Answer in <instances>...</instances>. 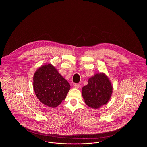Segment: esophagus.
Wrapping results in <instances>:
<instances>
[{
	"instance_id": "obj_1",
	"label": "esophagus",
	"mask_w": 147,
	"mask_h": 147,
	"mask_svg": "<svg viewBox=\"0 0 147 147\" xmlns=\"http://www.w3.org/2000/svg\"><path fill=\"white\" fill-rule=\"evenodd\" d=\"M74 87L75 88H76V89H78V88H79V87H80V85L78 84H75L74 85Z\"/></svg>"
}]
</instances>
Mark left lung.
I'll list each match as a JSON object with an SVG mask.
<instances>
[{
	"label": "left lung",
	"mask_w": 147,
	"mask_h": 147,
	"mask_svg": "<svg viewBox=\"0 0 147 147\" xmlns=\"http://www.w3.org/2000/svg\"><path fill=\"white\" fill-rule=\"evenodd\" d=\"M113 89L107 76L104 73H98L88 79V83L83 87L82 93L86 105L98 109L108 102Z\"/></svg>",
	"instance_id": "1"
}]
</instances>
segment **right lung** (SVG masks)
<instances>
[{
    "label": "right lung",
    "mask_w": 147,
    "mask_h": 147,
    "mask_svg": "<svg viewBox=\"0 0 147 147\" xmlns=\"http://www.w3.org/2000/svg\"><path fill=\"white\" fill-rule=\"evenodd\" d=\"M33 89L41 102L55 107L65 98L70 85L52 64H48L43 65L34 73Z\"/></svg>",
    "instance_id": "add662e5"
}]
</instances>
